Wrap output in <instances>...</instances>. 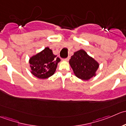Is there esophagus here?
<instances>
[{
	"label": "esophagus",
	"mask_w": 126,
	"mask_h": 126,
	"mask_svg": "<svg viewBox=\"0 0 126 126\" xmlns=\"http://www.w3.org/2000/svg\"><path fill=\"white\" fill-rule=\"evenodd\" d=\"M70 59V57H67V58H65V59H63V61H68Z\"/></svg>",
	"instance_id": "esophagus-1"
}]
</instances>
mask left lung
Wrapping results in <instances>:
<instances>
[{
    "mask_svg": "<svg viewBox=\"0 0 126 126\" xmlns=\"http://www.w3.org/2000/svg\"><path fill=\"white\" fill-rule=\"evenodd\" d=\"M69 63L76 77L83 80H88L96 75L99 64L83 49L75 52Z\"/></svg>",
    "mask_w": 126,
    "mask_h": 126,
    "instance_id": "1",
    "label": "left lung"
}]
</instances>
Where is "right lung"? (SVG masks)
Masks as SVG:
<instances>
[{
  "instance_id": "obj_1",
  "label": "right lung",
  "mask_w": 126,
  "mask_h": 126,
  "mask_svg": "<svg viewBox=\"0 0 126 126\" xmlns=\"http://www.w3.org/2000/svg\"><path fill=\"white\" fill-rule=\"evenodd\" d=\"M60 61L61 59L56 58L53 51L47 47L30 58L31 72L40 79H46L54 74Z\"/></svg>"
}]
</instances>
